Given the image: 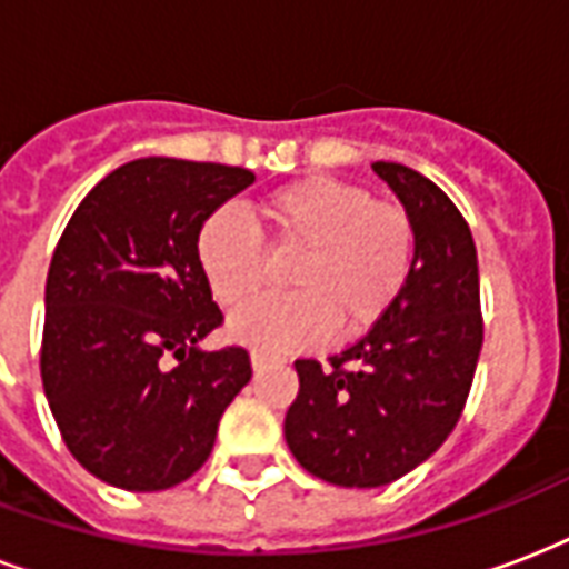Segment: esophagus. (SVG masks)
<instances>
[{
  "label": "esophagus",
  "mask_w": 569,
  "mask_h": 569,
  "mask_svg": "<svg viewBox=\"0 0 569 569\" xmlns=\"http://www.w3.org/2000/svg\"><path fill=\"white\" fill-rule=\"evenodd\" d=\"M279 359L270 353H263V350H252V368L254 371H263V368H270V365H276Z\"/></svg>",
  "instance_id": "obj_1"
}]
</instances>
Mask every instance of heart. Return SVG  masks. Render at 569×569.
<instances>
[{
    "label": "heart",
    "mask_w": 569,
    "mask_h": 569,
    "mask_svg": "<svg viewBox=\"0 0 569 569\" xmlns=\"http://www.w3.org/2000/svg\"><path fill=\"white\" fill-rule=\"evenodd\" d=\"M254 213L258 228L216 210L196 237L198 267L222 308H239L262 287L264 244L298 252L286 271L293 295L259 300L231 317L228 329L243 345L297 350L323 341L329 329L338 338L362 335L398 306L412 279L416 219L359 183L320 174L293 180L263 196Z\"/></svg>",
    "instance_id": "b5f03b06"
}]
</instances>
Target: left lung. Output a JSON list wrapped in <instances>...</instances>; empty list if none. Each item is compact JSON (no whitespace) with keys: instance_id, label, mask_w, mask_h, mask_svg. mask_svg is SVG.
<instances>
[{"instance_id":"obj_1","label":"left lung","mask_w":569,"mask_h":569,"mask_svg":"<svg viewBox=\"0 0 569 569\" xmlns=\"http://www.w3.org/2000/svg\"><path fill=\"white\" fill-rule=\"evenodd\" d=\"M373 171L418 228L403 297L329 362L297 359L299 395L284 439L306 472L338 487H382L412 472L448 439L472 389L483 345L478 252L463 213L400 162Z\"/></svg>"}]
</instances>
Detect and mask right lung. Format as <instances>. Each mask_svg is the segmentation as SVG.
<instances>
[{
    "mask_svg": "<svg viewBox=\"0 0 569 569\" xmlns=\"http://www.w3.org/2000/svg\"><path fill=\"white\" fill-rule=\"evenodd\" d=\"M252 180L240 166L133 160L61 231L47 272L43 395L68 451L100 481L130 492L187 481L252 380L243 347L198 350L222 311L196 258L201 222Z\"/></svg>",
    "mask_w": 569,
    "mask_h": 569,
    "instance_id": "right-lung-1",
    "label": "right lung"
}]
</instances>
